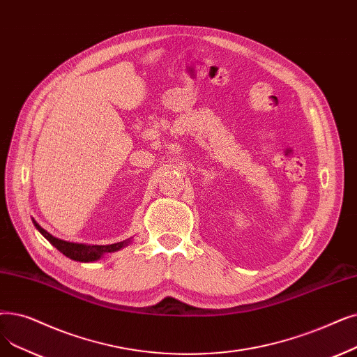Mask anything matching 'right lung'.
I'll list each match as a JSON object with an SVG mask.
<instances>
[{"instance_id": "add662e5", "label": "right lung", "mask_w": 357, "mask_h": 357, "mask_svg": "<svg viewBox=\"0 0 357 357\" xmlns=\"http://www.w3.org/2000/svg\"><path fill=\"white\" fill-rule=\"evenodd\" d=\"M35 227L40 231L42 236L48 239L59 252H63L66 257L74 261H80V262H93L100 259L107 252H115L122 250L131 243V239L116 242L112 245H86V243H74V242H67L63 239H58L52 236L50 231H46L43 227H40L35 220H33Z\"/></svg>"}]
</instances>
